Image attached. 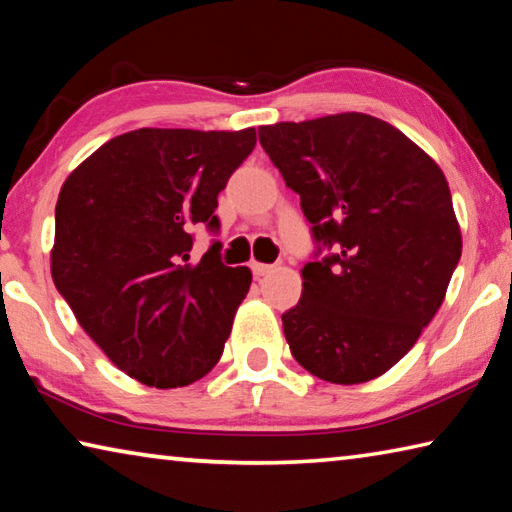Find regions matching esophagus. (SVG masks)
Returning <instances> with one entry per match:
<instances>
[{
	"label": "esophagus",
	"mask_w": 512,
	"mask_h": 512,
	"mask_svg": "<svg viewBox=\"0 0 512 512\" xmlns=\"http://www.w3.org/2000/svg\"><path fill=\"white\" fill-rule=\"evenodd\" d=\"M250 268H253V273H255L257 277H264V275L271 273L275 266H271V264H259V262H253V264H250Z\"/></svg>",
	"instance_id": "1"
}]
</instances>
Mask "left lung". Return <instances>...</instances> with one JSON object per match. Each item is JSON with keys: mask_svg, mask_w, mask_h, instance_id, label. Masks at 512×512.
I'll list each match as a JSON object with an SVG mask.
<instances>
[{"mask_svg": "<svg viewBox=\"0 0 512 512\" xmlns=\"http://www.w3.org/2000/svg\"><path fill=\"white\" fill-rule=\"evenodd\" d=\"M259 144L300 194L318 244L300 302L282 314L291 354L332 384L384 375L436 316L461 259L445 173L363 112L262 126Z\"/></svg>", "mask_w": 512, "mask_h": 512, "instance_id": "left-lung-1", "label": "left lung"}]
</instances>
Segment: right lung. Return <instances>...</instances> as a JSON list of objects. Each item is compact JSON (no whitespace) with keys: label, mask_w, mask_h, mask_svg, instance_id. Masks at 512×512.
<instances>
[{"label":"right lung","mask_w":512,"mask_h":512,"mask_svg":"<svg viewBox=\"0 0 512 512\" xmlns=\"http://www.w3.org/2000/svg\"><path fill=\"white\" fill-rule=\"evenodd\" d=\"M255 128H140L81 162L58 194L51 277L79 325L128 377L194 384L221 359L250 289L221 244L189 262L192 228L219 230L216 196L255 149Z\"/></svg>","instance_id":"1"}]
</instances>
